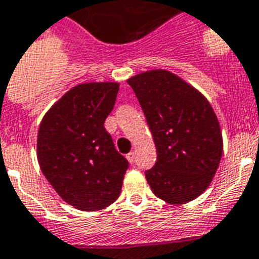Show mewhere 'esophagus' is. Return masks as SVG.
Here are the masks:
<instances>
[{
	"label": "esophagus",
	"mask_w": 259,
	"mask_h": 259,
	"mask_svg": "<svg viewBox=\"0 0 259 259\" xmlns=\"http://www.w3.org/2000/svg\"><path fill=\"white\" fill-rule=\"evenodd\" d=\"M126 158H127V161H129L130 163H133L134 158H136V153H134V151H130L129 154L126 155Z\"/></svg>",
	"instance_id": "1"
}]
</instances>
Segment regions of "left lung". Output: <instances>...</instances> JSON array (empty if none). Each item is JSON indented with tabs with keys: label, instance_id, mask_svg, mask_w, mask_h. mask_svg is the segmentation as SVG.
<instances>
[{
	"label": "left lung",
	"instance_id": "left-lung-1",
	"mask_svg": "<svg viewBox=\"0 0 259 259\" xmlns=\"http://www.w3.org/2000/svg\"><path fill=\"white\" fill-rule=\"evenodd\" d=\"M157 149L145 176L155 197L184 205L202 194L220 166L224 141L211 105L194 86L165 69L127 79Z\"/></svg>",
	"mask_w": 259,
	"mask_h": 259
}]
</instances>
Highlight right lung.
I'll list each match as a JSON object with an SVG mask.
<instances>
[{
  "instance_id": "right-lung-1",
  "label": "right lung",
  "mask_w": 259,
  "mask_h": 259,
  "mask_svg": "<svg viewBox=\"0 0 259 259\" xmlns=\"http://www.w3.org/2000/svg\"><path fill=\"white\" fill-rule=\"evenodd\" d=\"M118 89V82L79 83L46 111L39 125L42 173L65 202L82 211L114 202L129 167L104 126Z\"/></svg>"
}]
</instances>
